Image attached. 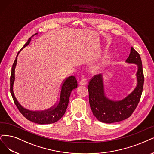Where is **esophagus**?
Wrapping results in <instances>:
<instances>
[{
	"instance_id": "1",
	"label": "esophagus",
	"mask_w": 154,
	"mask_h": 154,
	"mask_svg": "<svg viewBox=\"0 0 154 154\" xmlns=\"http://www.w3.org/2000/svg\"><path fill=\"white\" fill-rule=\"evenodd\" d=\"M87 83V80L85 78H82L81 79V81H79V85L81 86H84V85H86Z\"/></svg>"
}]
</instances>
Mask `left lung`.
Returning a JSON list of instances; mask_svg holds the SVG:
<instances>
[{
  "mask_svg": "<svg viewBox=\"0 0 154 154\" xmlns=\"http://www.w3.org/2000/svg\"><path fill=\"white\" fill-rule=\"evenodd\" d=\"M126 62L138 65V83L133 91L123 100L116 101L106 97L101 74L95 75L89 82L90 107L93 115L100 122L110 124L125 120L132 115L138 105L143 91L144 75L140 56L133 47Z\"/></svg>",
  "mask_w": 154,
  "mask_h": 154,
  "instance_id": "obj_1",
  "label": "left lung"
}]
</instances>
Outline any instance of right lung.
I'll use <instances>...</instances> for the list:
<instances>
[{
  "mask_svg": "<svg viewBox=\"0 0 154 154\" xmlns=\"http://www.w3.org/2000/svg\"><path fill=\"white\" fill-rule=\"evenodd\" d=\"M36 34L37 33H35V35H36ZM30 41L31 37L28 40V41L23 45L22 49L29 44ZM21 50L17 54L16 58L12 66L10 77V91L14 103L20 113L28 120L39 124H49L54 123L59 121L65 114L72 91L77 87V79L74 76H70L65 79L61 85L58 97H57L54 104L49 106L48 109L37 111H33L25 109V108L23 107L18 101L17 100L13 91V84L15 81V68L17 64V57H18Z\"/></svg>",
  "mask_w": 154,
  "mask_h": 154,
  "instance_id": "add662e5",
  "label": "right lung"
}]
</instances>
